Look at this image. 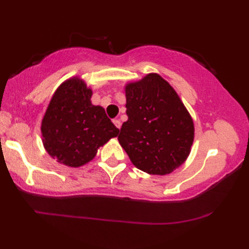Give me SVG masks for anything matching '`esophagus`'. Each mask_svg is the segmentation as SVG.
Masks as SVG:
<instances>
[{"label":"esophagus","mask_w":249,"mask_h":249,"mask_svg":"<svg viewBox=\"0 0 249 249\" xmlns=\"http://www.w3.org/2000/svg\"><path fill=\"white\" fill-rule=\"evenodd\" d=\"M113 123H114V125L116 126L117 128H121V121L120 120H113Z\"/></svg>","instance_id":"1"}]
</instances>
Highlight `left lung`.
<instances>
[{"label":"left lung","mask_w":249,"mask_h":249,"mask_svg":"<svg viewBox=\"0 0 249 249\" xmlns=\"http://www.w3.org/2000/svg\"><path fill=\"white\" fill-rule=\"evenodd\" d=\"M126 114L119 142L138 169L165 176L191 151L195 124L174 88L158 73L125 86Z\"/></svg>","instance_id":"left-lung-1"}]
</instances>
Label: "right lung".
I'll list each match as a JSON object with an SVG mask.
<instances>
[{"label":"right lung","instance_id":"1","mask_svg":"<svg viewBox=\"0 0 249 249\" xmlns=\"http://www.w3.org/2000/svg\"><path fill=\"white\" fill-rule=\"evenodd\" d=\"M91 96V88L73 77L62 82L50 100L40 130L46 151L59 163L72 168L86 165L120 133L104 108L92 104Z\"/></svg>","mask_w":249,"mask_h":249}]
</instances>
